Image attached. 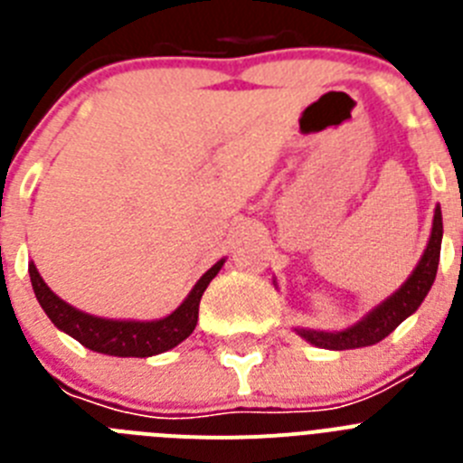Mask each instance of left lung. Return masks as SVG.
<instances>
[{
    "label": "left lung",
    "mask_w": 463,
    "mask_h": 463,
    "mask_svg": "<svg viewBox=\"0 0 463 463\" xmlns=\"http://www.w3.org/2000/svg\"><path fill=\"white\" fill-rule=\"evenodd\" d=\"M440 239H443V215L440 208L433 213V227H431V239L427 243L422 260L412 271L401 289H396L387 301L371 310L362 322L345 331H336V334H326V331H310V329H298V334L308 343L317 347H326V350H353V347H366L380 343L384 336H390L392 331L406 320L408 315L415 313L424 297L431 289L433 280H436V271H439V260H440Z\"/></svg>",
    "instance_id": "1"
}]
</instances>
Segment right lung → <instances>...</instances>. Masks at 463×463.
I'll return each instance as SVG.
<instances>
[{
	"label": "right lung",
	"mask_w": 463,
	"mask_h": 463,
	"mask_svg": "<svg viewBox=\"0 0 463 463\" xmlns=\"http://www.w3.org/2000/svg\"><path fill=\"white\" fill-rule=\"evenodd\" d=\"M224 260H220L213 269H208L196 282L190 297L181 304V308L174 310L169 317L155 322H134V320H104L94 315L76 310L67 301L51 292L43 278L39 276L34 264H30L32 288H34L36 298L41 308L46 310L52 325L57 329L67 331L80 345L90 347L94 353L113 354V357H153V354L166 353L181 341H185L196 326L199 317V301L206 292L208 282L218 276Z\"/></svg>",
	"instance_id": "add662e5"
}]
</instances>
